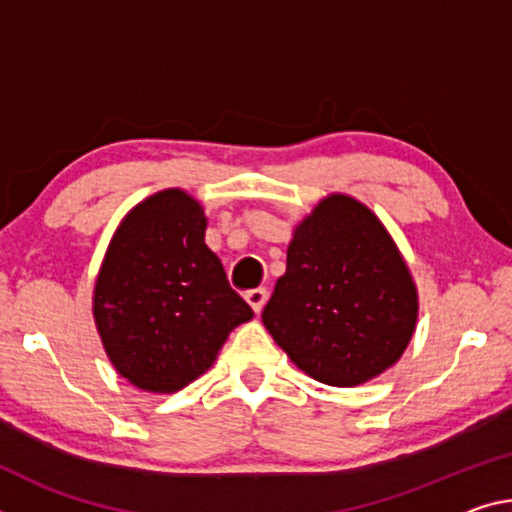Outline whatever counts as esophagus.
Returning a JSON list of instances; mask_svg holds the SVG:
<instances>
[{"mask_svg":"<svg viewBox=\"0 0 512 512\" xmlns=\"http://www.w3.org/2000/svg\"><path fill=\"white\" fill-rule=\"evenodd\" d=\"M266 298H269V291L262 289V287H259V289H253V291H248V294H246L248 305L253 307V312H255V314H259V312L264 310Z\"/></svg>","mask_w":512,"mask_h":512,"instance_id":"obj_1","label":"esophagus"}]
</instances>
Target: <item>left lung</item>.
<instances>
[{
    "instance_id": "obj_1",
    "label": "left lung",
    "mask_w": 512,
    "mask_h": 512,
    "mask_svg": "<svg viewBox=\"0 0 512 512\" xmlns=\"http://www.w3.org/2000/svg\"><path fill=\"white\" fill-rule=\"evenodd\" d=\"M417 316L415 278L383 221L358 198L330 193L294 227L262 321L307 376L355 387L401 360Z\"/></svg>"
}]
</instances>
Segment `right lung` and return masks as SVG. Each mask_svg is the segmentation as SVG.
Instances as JSON below:
<instances>
[{
    "label": "right lung",
    "mask_w": 512,
    "mask_h": 512,
    "mask_svg": "<svg viewBox=\"0 0 512 512\" xmlns=\"http://www.w3.org/2000/svg\"><path fill=\"white\" fill-rule=\"evenodd\" d=\"M205 230V207L191 193L157 191L125 214L97 271V335L113 369L143 392H180L253 319Z\"/></svg>",
    "instance_id": "right-lung-1"
}]
</instances>
